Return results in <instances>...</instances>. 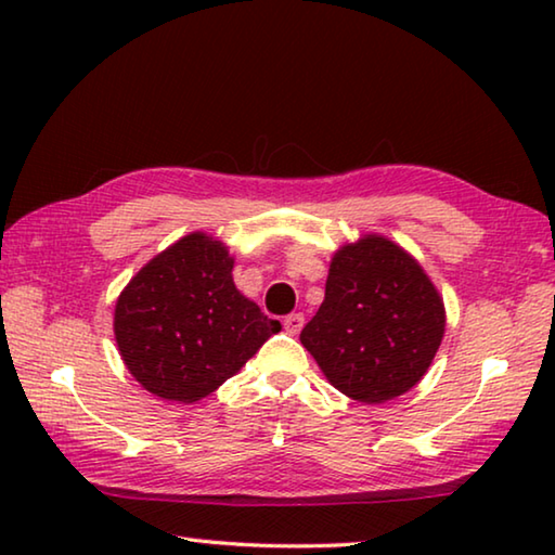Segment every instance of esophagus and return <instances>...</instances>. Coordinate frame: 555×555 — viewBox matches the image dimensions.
<instances>
[{"label": "esophagus", "instance_id": "esophagus-1", "mask_svg": "<svg viewBox=\"0 0 555 555\" xmlns=\"http://www.w3.org/2000/svg\"><path fill=\"white\" fill-rule=\"evenodd\" d=\"M304 323H306L304 315H300V313H291V315L284 318V331H286L288 335H298L300 331H304Z\"/></svg>", "mask_w": 555, "mask_h": 555}]
</instances>
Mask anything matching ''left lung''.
<instances>
[{
  "label": "left lung",
  "instance_id": "8db88e82",
  "mask_svg": "<svg viewBox=\"0 0 555 555\" xmlns=\"http://www.w3.org/2000/svg\"><path fill=\"white\" fill-rule=\"evenodd\" d=\"M443 333V298L424 267L397 242L364 234L333 255L300 345L345 397L384 403L424 379Z\"/></svg>",
  "mask_w": 555,
  "mask_h": 555
}]
</instances>
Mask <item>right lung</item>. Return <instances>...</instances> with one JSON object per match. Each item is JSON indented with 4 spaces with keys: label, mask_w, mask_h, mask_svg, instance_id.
<instances>
[{
    "label": "right lung",
    "mask_w": 555,
    "mask_h": 555,
    "mask_svg": "<svg viewBox=\"0 0 555 555\" xmlns=\"http://www.w3.org/2000/svg\"><path fill=\"white\" fill-rule=\"evenodd\" d=\"M228 244L191 232L121 288L115 340L127 370L168 401H201L281 331L232 281Z\"/></svg>",
    "instance_id": "add662e5"
}]
</instances>
